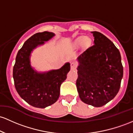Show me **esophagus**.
Returning a JSON list of instances; mask_svg holds the SVG:
<instances>
[{
    "label": "esophagus",
    "mask_w": 133,
    "mask_h": 133,
    "mask_svg": "<svg viewBox=\"0 0 133 133\" xmlns=\"http://www.w3.org/2000/svg\"><path fill=\"white\" fill-rule=\"evenodd\" d=\"M77 64L75 62H72L71 63V70H75L77 69Z\"/></svg>",
    "instance_id": "1"
}]
</instances>
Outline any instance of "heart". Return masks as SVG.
Segmentation results:
<instances>
[{
  "label": "heart",
  "mask_w": 133,
  "mask_h": 133,
  "mask_svg": "<svg viewBox=\"0 0 133 133\" xmlns=\"http://www.w3.org/2000/svg\"><path fill=\"white\" fill-rule=\"evenodd\" d=\"M90 43V39L88 38H85L84 36H81L78 39H77V40L75 42V44L77 46L81 45V44H83V45L86 46L87 44H89Z\"/></svg>",
  "instance_id": "b5f03b06"
}]
</instances>
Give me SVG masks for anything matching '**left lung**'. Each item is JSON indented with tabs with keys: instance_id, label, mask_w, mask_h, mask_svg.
Segmentation results:
<instances>
[{
	"instance_id": "obj_1",
	"label": "left lung",
	"mask_w": 133,
	"mask_h": 133,
	"mask_svg": "<svg viewBox=\"0 0 133 133\" xmlns=\"http://www.w3.org/2000/svg\"><path fill=\"white\" fill-rule=\"evenodd\" d=\"M94 45L77 58V91L81 101L102 107L115 97L120 89L123 66L118 49L109 39L92 31Z\"/></svg>"
}]
</instances>
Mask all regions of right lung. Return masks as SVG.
<instances>
[{
    "instance_id": "obj_1",
    "label": "right lung",
    "mask_w": 133,
    "mask_h": 133,
    "mask_svg": "<svg viewBox=\"0 0 133 133\" xmlns=\"http://www.w3.org/2000/svg\"><path fill=\"white\" fill-rule=\"evenodd\" d=\"M55 36L44 31L34 34L24 43L17 53L13 68V78L17 93L31 105L45 108L58 99L61 84L70 70L67 62L59 69L38 71L31 66V53Z\"/></svg>"
}]
</instances>
